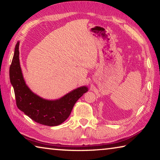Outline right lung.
I'll return each instance as SVG.
<instances>
[{
	"mask_svg": "<svg viewBox=\"0 0 160 160\" xmlns=\"http://www.w3.org/2000/svg\"><path fill=\"white\" fill-rule=\"evenodd\" d=\"M19 45L20 42H18L10 67V80L18 108L35 122L48 126L60 125L68 118L78 99L88 91V87H80L55 100L38 96L28 88L24 80L19 58Z\"/></svg>",
	"mask_w": 160,
	"mask_h": 160,
	"instance_id": "add662e5",
	"label": "right lung"
}]
</instances>
